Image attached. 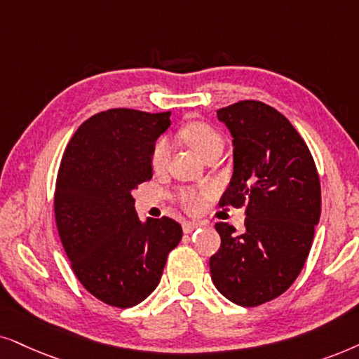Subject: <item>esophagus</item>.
Masks as SVG:
<instances>
[{
  "label": "esophagus",
  "mask_w": 359,
  "mask_h": 359,
  "mask_svg": "<svg viewBox=\"0 0 359 359\" xmlns=\"http://www.w3.org/2000/svg\"><path fill=\"white\" fill-rule=\"evenodd\" d=\"M198 226H200L198 222H184V223H182L184 233H192L194 229H197Z\"/></svg>",
  "instance_id": "obj_1"
}]
</instances>
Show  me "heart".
<instances>
[{
    "instance_id": "heart-1",
    "label": "heart",
    "mask_w": 359,
    "mask_h": 359,
    "mask_svg": "<svg viewBox=\"0 0 359 359\" xmlns=\"http://www.w3.org/2000/svg\"><path fill=\"white\" fill-rule=\"evenodd\" d=\"M179 136L185 144H189L192 149L202 156L203 159L213 152H219L223 147V137L219 135L217 128H213L210 123L200 121V119H194V121H187L180 126ZM167 157H169V147H167L165 141L159 140L152 147L151 151V165L154 170L164 169ZM180 203L189 212H195L198 210L200 203H202V195L197 192H184L180 195Z\"/></svg>"
}]
</instances>
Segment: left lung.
I'll return each instance as SVG.
<instances>
[{"instance_id": "8db88e82", "label": "left lung", "mask_w": 359, "mask_h": 359, "mask_svg": "<svg viewBox=\"0 0 359 359\" xmlns=\"http://www.w3.org/2000/svg\"><path fill=\"white\" fill-rule=\"evenodd\" d=\"M233 136V177L219 207H245V233L215 224L222 245L210 257L219 292L241 307L284 294L307 261L320 219V179L307 144L283 113L245 100L219 108Z\"/></svg>"}]
</instances>
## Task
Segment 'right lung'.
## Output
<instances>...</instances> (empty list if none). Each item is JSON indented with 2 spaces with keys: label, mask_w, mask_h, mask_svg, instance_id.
Listing matches in <instances>:
<instances>
[{
  "label": "right lung",
  "mask_w": 359,
  "mask_h": 359,
  "mask_svg": "<svg viewBox=\"0 0 359 359\" xmlns=\"http://www.w3.org/2000/svg\"><path fill=\"white\" fill-rule=\"evenodd\" d=\"M169 124L170 111L107 109L80 124L62 157L54 195L60 241L80 284L111 307L141 304L182 240L169 217L142 223L131 195L152 179L151 151Z\"/></svg>",
  "instance_id": "right-lung-1"
}]
</instances>
